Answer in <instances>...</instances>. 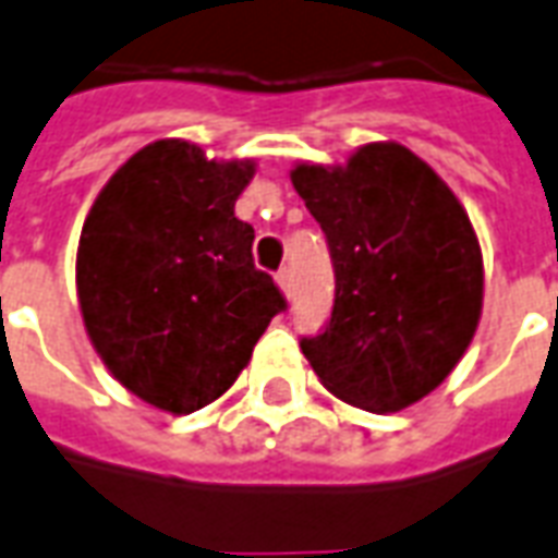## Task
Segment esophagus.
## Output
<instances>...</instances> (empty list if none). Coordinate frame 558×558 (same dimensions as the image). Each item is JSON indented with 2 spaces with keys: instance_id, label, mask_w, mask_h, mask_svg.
Segmentation results:
<instances>
[{
  "instance_id": "1",
  "label": "esophagus",
  "mask_w": 558,
  "mask_h": 558,
  "mask_svg": "<svg viewBox=\"0 0 558 558\" xmlns=\"http://www.w3.org/2000/svg\"><path fill=\"white\" fill-rule=\"evenodd\" d=\"M275 280H278V287L283 290V295H292V268L290 266H283L275 275Z\"/></svg>"
}]
</instances>
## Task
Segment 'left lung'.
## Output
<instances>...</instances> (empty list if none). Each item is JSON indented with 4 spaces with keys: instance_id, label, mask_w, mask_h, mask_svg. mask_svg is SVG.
<instances>
[{
    "instance_id": "left-lung-1",
    "label": "left lung",
    "mask_w": 558,
    "mask_h": 558,
    "mask_svg": "<svg viewBox=\"0 0 558 558\" xmlns=\"http://www.w3.org/2000/svg\"><path fill=\"white\" fill-rule=\"evenodd\" d=\"M290 177L337 283L331 319L301 337V352L349 405H414L456 369L482 313V251L464 206L393 142L366 144L345 165H295Z\"/></svg>"
}]
</instances>
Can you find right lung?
<instances>
[{"mask_svg": "<svg viewBox=\"0 0 558 558\" xmlns=\"http://www.w3.org/2000/svg\"><path fill=\"white\" fill-rule=\"evenodd\" d=\"M254 162L162 138L114 171L82 227L76 290L94 349L132 393L171 414L216 402L287 299L254 266L233 206Z\"/></svg>", "mask_w": 558, "mask_h": 558, "instance_id": "add662e5", "label": "right lung"}]
</instances>
